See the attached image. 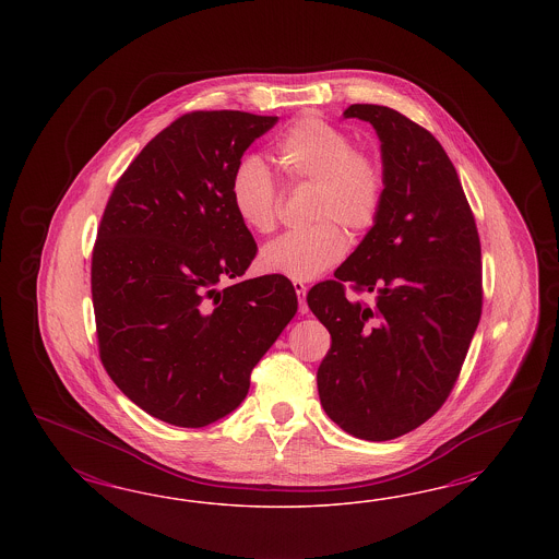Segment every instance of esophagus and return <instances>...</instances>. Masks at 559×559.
I'll list each match as a JSON object with an SVG mask.
<instances>
[{
  "mask_svg": "<svg viewBox=\"0 0 559 559\" xmlns=\"http://www.w3.org/2000/svg\"><path fill=\"white\" fill-rule=\"evenodd\" d=\"M293 287L297 290V299H299V311L301 313H307L309 311V307H307V287H305L301 281H295L293 283Z\"/></svg>",
  "mask_w": 559,
  "mask_h": 559,
  "instance_id": "esophagus-1",
  "label": "esophagus"
}]
</instances>
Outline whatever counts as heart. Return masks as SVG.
Listing matches in <instances>:
<instances>
[{"label":"heart","instance_id":"b5f03b06","mask_svg":"<svg viewBox=\"0 0 559 559\" xmlns=\"http://www.w3.org/2000/svg\"><path fill=\"white\" fill-rule=\"evenodd\" d=\"M276 159L293 185H313L307 219L313 225L272 239L258 264L290 281H313L346 254V236L371 229L385 199V168L353 136L320 117L290 124L276 143ZM237 219L255 234H271L278 219V190L258 155L237 162L229 180Z\"/></svg>","mask_w":559,"mask_h":559}]
</instances>
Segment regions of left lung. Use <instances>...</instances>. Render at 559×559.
Wrapping results in <instances>:
<instances>
[{
  "instance_id": "left-lung-1",
  "label": "left lung",
  "mask_w": 559,
  "mask_h": 559,
  "mask_svg": "<svg viewBox=\"0 0 559 559\" xmlns=\"http://www.w3.org/2000/svg\"><path fill=\"white\" fill-rule=\"evenodd\" d=\"M381 141L385 199L369 234L307 293L332 336L318 369L325 414L356 439L391 440L439 412L481 316V248L457 169L397 110L353 104ZM372 292L350 302L343 283Z\"/></svg>"
}]
</instances>
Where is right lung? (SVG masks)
<instances>
[{"mask_svg": "<svg viewBox=\"0 0 559 559\" xmlns=\"http://www.w3.org/2000/svg\"><path fill=\"white\" fill-rule=\"evenodd\" d=\"M278 117L197 110L174 120L120 176L92 254L102 365L133 404L201 428L248 395L250 372L297 313L290 281H239L254 237L229 180ZM231 277L236 286L224 287Z\"/></svg>", "mask_w": 559, "mask_h": 559, "instance_id": "right-lung-1", "label": "right lung"}]
</instances>
